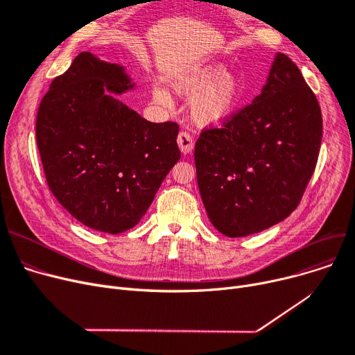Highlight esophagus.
Masks as SVG:
<instances>
[{
  "label": "esophagus",
  "instance_id": "obj_1",
  "mask_svg": "<svg viewBox=\"0 0 355 355\" xmlns=\"http://www.w3.org/2000/svg\"><path fill=\"white\" fill-rule=\"evenodd\" d=\"M177 142H178V146H180L181 153H182L184 155H187V154H190V153L193 151L194 141H193V138L190 137V134H187V132H180V135H178V138H177Z\"/></svg>",
  "mask_w": 355,
  "mask_h": 355
}]
</instances>
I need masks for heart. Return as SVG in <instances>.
I'll list each match as a JSON object with an SVG mask.
<instances>
[{"mask_svg": "<svg viewBox=\"0 0 355 355\" xmlns=\"http://www.w3.org/2000/svg\"><path fill=\"white\" fill-rule=\"evenodd\" d=\"M178 96L193 99L190 105L191 121L200 128H220L229 123L245 103V83L236 73L227 71L220 62H213L181 73L173 82ZM153 99L158 106H171L168 90L157 87Z\"/></svg>", "mask_w": 355, "mask_h": 355, "instance_id": "1", "label": "heart"}]
</instances>
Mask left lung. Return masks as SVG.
<instances>
[{
    "label": "left lung",
    "instance_id": "left-lung-1",
    "mask_svg": "<svg viewBox=\"0 0 355 355\" xmlns=\"http://www.w3.org/2000/svg\"><path fill=\"white\" fill-rule=\"evenodd\" d=\"M322 141V116L296 64L276 53L253 102L194 149L198 190L211 225L245 237L285 220L301 201Z\"/></svg>",
    "mask_w": 355,
    "mask_h": 355
}]
</instances>
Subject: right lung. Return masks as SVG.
Returning a JSON list of instances; mask_svg holds the SVG:
<instances>
[{
	"label": "right lung",
	"mask_w": 355,
	"mask_h": 355,
	"mask_svg": "<svg viewBox=\"0 0 355 355\" xmlns=\"http://www.w3.org/2000/svg\"><path fill=\"white\" fill-rule=\"evenodd\" d=\"M135 86L123 66L83 51L51 82L35 121L53 196L110 234L137 225L181 158L177 123L149 122L119 101Z\"/></svg>",
	"instance_id": "obj_1"
}]
</instances>
